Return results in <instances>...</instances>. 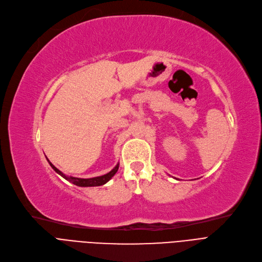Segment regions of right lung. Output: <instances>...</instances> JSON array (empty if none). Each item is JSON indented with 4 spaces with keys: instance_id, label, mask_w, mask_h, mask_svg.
<instances>
[{
    "instance_id": "add662e5",
    "label": "right lung",
    "mask_w": 262,
    "mask_h": 262,
    "mask_svg": "<svg viewBox=\"0 0 262 262\" xmlns=\"http://www.w3.org/2000/svg\"><path fill=\"white\" fill-rule=\"evenodd\" d=\"M49 163H50L51 167L54 169V170L58 174H60L61 177L64 178L67 181L75 184V185H77V186H80V187H93V186H101V185H103V184H105L106 182H109L114 177V174L117 172L118 167H119V164H117L110 172H107L106 174H103V176H100V177L90 178V179H81V178H74V177L66 176L64 173L61 172L59 169H57L50 161H49Z\"/></svg>"
}]
</instances>
